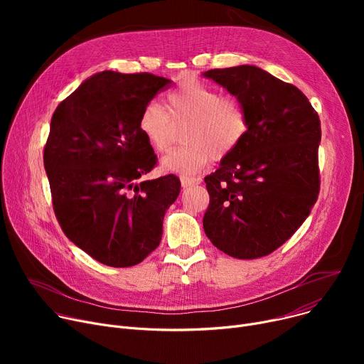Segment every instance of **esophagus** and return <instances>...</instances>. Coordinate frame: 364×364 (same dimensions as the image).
I'll use <instances>...</instances> for the list:
<instances>
[{"mask_svg": "<svg viewBox=\"0 0 364 364\" xmlns=\"http://www.w3.org/2000/svg\"><path fill=\"white\" fill-rule=\"evenodd\" d=\"M198 184H200V178H196V177H181V186L183 187L198 186Z\"/></svg>", "mask_w": 364, "mask_h": 364, "instance_id": "34e87169", "label": "esophagus"}]
</instances>
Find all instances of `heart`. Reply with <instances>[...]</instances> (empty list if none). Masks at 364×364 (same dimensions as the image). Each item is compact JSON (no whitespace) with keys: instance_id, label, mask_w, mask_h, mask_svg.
Wrapping results in <instances>:
<instances>
[{"instance_id":"1","label":"heart","mask_w":364,"mask_h":364,"mask_svg":"<svg viewBox=\"0 0 364 364\" xmlns=\"http://www.w3.org/2000/svg\"><path fill=\"white\" fill-rule=\"evenodd\" d=\"M186 124L184 141L162 159L166 169L180 174L200 171L211 158L220 161L230 155L245 139L250 119L242 100L221 95L214 87L199 80L181 81L165 99L147 105L139 118V131L147 144L165 153L174 141V125Z\"/></svg>"}]
</instances>
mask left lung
<instances>
[{"instance_id":"left-lung-1","label":"left lung","mask_w":364,"mask_h":364,"mask_svg":"<svg viewBox=\"0 0 364 364\" xmlns=\"http://www.w3.org/2000/svg\"><path fill=\"white\" fill-rule=\"evenodd\" d=\"M203 75L242 100L250 119L242 143L205 177L203 230L233 258L265 257L298 230L318 198V114L301 90L257 66Z\"/></svg>"}]
</instances>
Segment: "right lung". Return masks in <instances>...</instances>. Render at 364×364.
Returning a JSON list of instances; mask_svg holds the SVG:
<instances>
[{"label": "right lung", "instance_id": "obj_1", "mask_svg": "<svg viewBox=\"0 0 364 364\" xmlns=\"http://www.w3.org/2000/svg\"><path fill=\"white\" fill-rule=\"evenodd\" d=\"M171 81L153 73L92 75L53 113L44 146L53 209L66 237L109 267L156 250L181 183L143 176L158 158L139 131L141 110Z\"/></svg>", "mask_w": 364, "mask_h": 364}]
</instances>
